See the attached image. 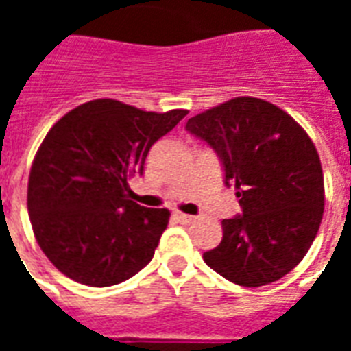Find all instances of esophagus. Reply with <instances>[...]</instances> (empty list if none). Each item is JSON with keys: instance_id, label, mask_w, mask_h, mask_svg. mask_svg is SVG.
<instances>
[{"instance_id": "obj_1", "label": "esophagus", "mask_w": 351, "mask_h": 351, "mask_svg": "<svg viewBox=\"0 0 351 351\" xmlns=\"http://www.w3.org/2000/svg\"><path fill=\"white\" fill-rule=\"evenodd\" d=\"M175 218L178 221H182V223H191V221L195 220V218H193V216H190V214L178 213V210H176V213H175Z\"/></svg>"}]
</instances>
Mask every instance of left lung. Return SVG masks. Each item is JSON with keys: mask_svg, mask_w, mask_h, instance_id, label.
Listing matches in <instances>:
<instances>
[{"mask_svg": "<svg viewBox=\"0 0 351 351\" xmlns=\"http://www.w3.org/2000/svg\"><path fill=\"white\" fill-rule=\"evenodd\" d=\"M218 154L243 214L221 221L205 263L233 284L276 282L301 263L324 218V171L312 138L282 108L235 97L186 123Z\"/></svg>", "mask_w": 351, "mask_h": 351, "instance_id": "8db88e82", "label": "left lung"}]
</instances>
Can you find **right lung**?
I'll return each mask as SVG.
<instances>
[{"label":"right lung","mask_w":351,"mask_h":351,"mask_svg":"<svg viewBox=\"0 0 351 351\" xmlns=\"http://www.w3.org/2000/svg\"><path fill=\"white\" fill-rule=\"evenodd\" d=\"M186 114L93 99L50 128L29 171L27 213L58 271L107 287L150 263L171 213L131 201L128 180L143 175L148 150Z\"/></svg>","instance_id":"add662e5"}]
</instances>
